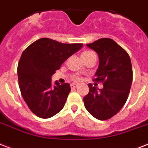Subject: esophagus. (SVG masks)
Here are the masks:
<instances>
[{"instance_id": "34e87169", "label": "esophagus", "mask_w": 148, "mask_h": 148, "mask_svg": "<svg viewBox=\"0 0 148 148\" xmlns=\"http://www.w3.org/2000/svg\"><path fill=\"white\" fill-rule=\"evenodd\" d=\"M70 86H71L72 88H75L78 86V85H77V84H75V83H73V84H71V85H70Z\"/></svg>"}]
</instances>
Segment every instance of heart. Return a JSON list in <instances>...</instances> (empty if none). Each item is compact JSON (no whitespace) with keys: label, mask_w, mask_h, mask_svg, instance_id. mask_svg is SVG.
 Listing matches in <instances>:
<instances>
[{"label":"heart","mask_w":148,"mask_h":148,"mask_svg":"<svg viewBox=\"0 0 148 148\" xmlns=\"http://www.w3.org/2000/svg\"><path fill=\"white\" fill-rule=\"evenodd\" d=\"M91 52H92V51H85V52H83V53H82V56H85V55L88 54V53H90ZM73 79H74L75 81H79V80H80V77L74 76V77H73Z\"/></svg>","instance_id":"1"}]
</instances>
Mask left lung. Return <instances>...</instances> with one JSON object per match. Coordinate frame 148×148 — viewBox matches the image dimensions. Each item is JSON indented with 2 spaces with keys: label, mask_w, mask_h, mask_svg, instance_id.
I'll return each instance as SVG.
<instances>
[{
  "label": "left lung",
  "mask_w": 148,
  "mask_h": 148,
  "mask_svg": "<svg viewBox=\"0 0 148 148\" xmlns=\"http://www.w3.org/2000/svg\"><path fill=\"white\" fill-rule=\"evenodd\" d=\"M99 57L95 82H101L98 89L88 84L89 92L83 101L89 113L99 120H107L115 116L124 106L132 82L131 60L126 51L111 38L98 39L86 45Z\"/></svg>",
  "instance_id": "obj_1"
}]
</instances>
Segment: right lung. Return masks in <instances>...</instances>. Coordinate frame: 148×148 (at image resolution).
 <instances>
[{
  "label": "right lung",
  "mask_w": 148,
  "mask_h": 148,
  "mask_svg": "<svg viewBox=\"0 0 148 148\" xmlns=\"http://www.w3.org/2000/svg\"><path fill=\"white\" fill-rule=\"evenodd\" d=\"M82 46L42 38L23 52L17 67L19 89L30 110L37 116L47 119L63 108L71 91L70 85L56 82L53 87L51 76Z\"/></svg>",
  "instance_id": "1"
}]
</instances>
